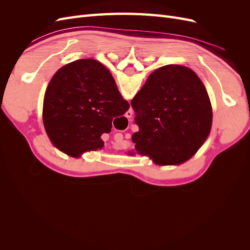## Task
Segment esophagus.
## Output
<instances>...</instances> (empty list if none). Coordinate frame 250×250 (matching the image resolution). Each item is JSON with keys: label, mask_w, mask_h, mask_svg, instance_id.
I'll list each match as a JSON object with an SVG mask.
<instances>
[{"label": "esophagus", "mask_w": 250, "mask_h": 250, "mask_svg": "<svg viewBox=\"0 0 250 250\" xmlns=\"http://www.w3.org/2000/svg\"><path fill=\"white\" fill-rule=\"evenodd\" d=\"M131 117H132V111H131V110H128V111L126 112V118L130 119Z\"/></svg>", "instance_id": "1"}]
</instances>
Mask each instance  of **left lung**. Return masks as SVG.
<instances>
[{"mask_svg": "<svg viewBox=\"0 0 250 250\" xmlns=\"http://www.w3.org/2000/svg\"><path fill=\"white\" fill-rule=\"evenodd\" d=\"M131 106L139 126L132 134L135 150L157 165L185 163L210 131L213 112L207 89L197 75L183 65L154 71Z\"/></svg>", "mask_w": 250, "mask_h": 250, "instance_id": "left-lung-1", "label": "left lung"}]
</instances>
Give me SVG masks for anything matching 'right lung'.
I'll return each mask as SVG.
<instances>
[{
    "label": "right lung",
    "mask_w": 250,
    "mask_h": 250,
    "mask_svg": "<svg viewBox=\"0 0 250 250\" xmlns=\"http://www.w3.org/2000/svg\"><path fill=\"white\" fill-rule=\"evenodd\" d=\"M129 103L121 96L110 72L94 59H79L59 69L43 99L44 129L53 145L74 157L102 149L103 133Z\"/></svg>",
    "instance_id": "add662e5"
}]
</instances>
